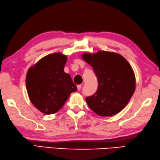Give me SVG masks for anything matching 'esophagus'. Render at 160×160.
Here are the masks:
<instances>
[{"label":"esophagus","instance_id":"esophagus-1","mask_svg":"<svg viewBox=\"0 0 160 160\" xmlns=\"http://www.w3.org/2000/svg\"><path fill=\"white\" fill-rule=\"evenodd\" d=\"M81 88V85H77V89L79 90Z\"/></svg>","mask_w":160,"mask_h":160}]
</instances>
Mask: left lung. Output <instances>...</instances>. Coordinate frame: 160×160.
Wrapping results in <instances>:
<instances>
[{
  "mask_svg": "<svg viewBox=\"0 0 160 160\" xmlns=\"http://www.w3.org/2000/svg\"><path fill=\"white\" fill-rule=\"evenodd\" d=\"M83 59L92 67L98 80V89L86 102L102 117H111L122 110L134 94V71L126 58L118 53L98 51L83 53Z\"/></svg>",
  "mask_w": 160,
  "mask_h": 160,
  "instance_id": "obj_1",
  "label": "left lung"
}]
</instances>
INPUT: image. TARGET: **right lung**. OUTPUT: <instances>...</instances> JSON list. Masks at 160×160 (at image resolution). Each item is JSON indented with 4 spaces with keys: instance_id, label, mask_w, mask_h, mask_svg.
Wrapping results in <instances>:
<instances>
[{
    "instance_id": "1",
    "label": "right lung",
    "mask_w": 160,
    "mask_h": 160,
    "mask_svg": "<svg viewBox=\"0 0 160 160\" xmlns=\"http://www.w3.org/2000/svg\"><path fill=\"white\" fill-rule=\"evenodd\" d=\"M67 59L62 53L50 54L28 70L25 83L29 98L45 115L58 112L70 94L77 90L70 74L64 72Z\"/></svg>"
}]
</instances>
